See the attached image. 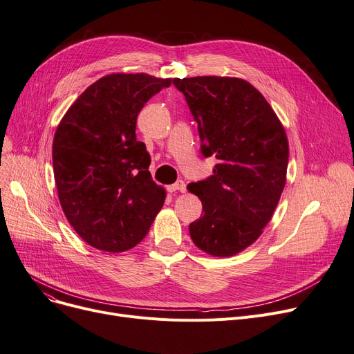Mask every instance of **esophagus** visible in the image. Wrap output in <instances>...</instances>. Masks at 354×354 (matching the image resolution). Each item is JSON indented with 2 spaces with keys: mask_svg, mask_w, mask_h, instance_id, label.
<instances>
[{
  "mask_svg": "<svg viewBox=\"0 0 354 354\" xmlns=\"http://www.w3.org/2000/svg\"><path fill=\"white\" fill-rule=\"evenodd\" d=\"M169 189V192H185L187 191V185H185V182L183 180H178L176 183H174V185H171L167 188Z\"/></svg>",
  "mask_w": 354,
  "mask_h": 354,
  "instance_id": "1",
  "label": "esophagus"
}]
</instances>
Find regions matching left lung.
I'll return each mask as SVG.
<instances>
[{
	"instance_id": "1",
	"label": "left lung",
	"mask_w": 354,
	"mask_h": 354,
	"mask_svg": "<svg viewBox=\"0 0 354 354\" xmlns=\"http://www.w3.org/2000/svg\"><path fill=\"white\" fill-rule=\"evenodd\" d=\"M198 122L205 156L215 155L214 175L188 191L203 203L189 224L199 250L234 256L252 245L272 220L286 182L289 145L270 104L248 81L234 76L175 78Z\"/></svg>"
}]
</instances>
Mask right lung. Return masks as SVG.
Wrapping results in <instances>:
<instances>
[{
  "instance_id": "right-lung-1",
  "label": "right lung",
  "mask_w": 354,
  "mask_h": 354,
  "mask_svg": "<svg viewBox=\"0 0 354 354\" xmlns=\"http://www.w3.org/2000/svg\"><path fill=\"white\" fill-rule=\"evenodd\" d=\"M172 84L149 73H110L89 85L60 120L53 174L69 224L92 248L109 253L139 244L163 207L146 145L137 142L143 105Z\"/></svg>"
}]
</instances>
